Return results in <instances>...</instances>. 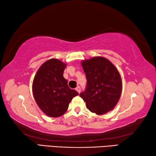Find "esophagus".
I'll return each mask as SVG.
<instances>
[{
	"label": "esophagus",
	"mask_w": 156,
	"mask_h": 156,
	"mask_svg": "<svg viewBox=\"0 0 156 156\" xmlns=\"http://www.w3.org/2000/svg\"><path fill=\"white\" fill-rule=\"evenodd\" d=\"M76 91H77L78 92V93H79V94H80V90H81L80 87H76Z\"/></svg>",
	"instance_id": "1"
}]
</instances>
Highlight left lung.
Wrapping results in <instances>:
<instances>
[{"instance_id": "1", "label": "left lung", "mask_w": 156, "mask_h": 156, "mask_svg": "<svg viewBox=\"0 0 156 156\" xmlns=\"http://www.w3.org/2000/svg\"><path fill=\"white\" fill-rule=\"evenodd\" d=\"M86 74V90L80 94L92 113L103 115L113 110L122 93V78L113 63L102 56L81 62Z\"/></svg>"}]
</instances>
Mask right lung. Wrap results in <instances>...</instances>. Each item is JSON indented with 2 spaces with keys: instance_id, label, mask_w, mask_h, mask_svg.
<instances>
[{
  "instance_id": "obj_1",
  "label": "right lung",
  "mask_w": 156,
  "mask_h": 156,
  "mask_svg": "<svg viewBox=\"0 0 156 156\" xmlns=\"http://www.w3.org/2000/svg\"><path fill=\"white\" fill-rule=\"evenodd\" d=\"M67 64L51 58L42 65L37 71L32 83V91L36 102L44 114L58 118L67 112L76 90L70 89L63 77Z\"/></svg>"
}]
</instances>
